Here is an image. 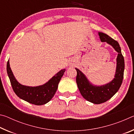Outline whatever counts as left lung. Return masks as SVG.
Listing matches in <instances>:
<instances>
[{
    "instance_id": "left-lung-1",
    "label": "left lung",
    "mask_w": 134,
    "mask_h": 134,
    "mask_svg": "<svg viewBox=\"0 0 134 134\" xmlns=\"http://www.w3.org/2000/svg\"><path fill=\"white\" fill-rule=\"evenodd\" d=\"M98 34L101 41L106 42L110 45L118 54L116 58L115 78L105 85L100 86L93 85L80 70L75 68L77 71L76 83L81 96L87 101L94 104L105 102L118 91L123 80L125 69L124 58L119 43L106 34L100 32H99Z\"/></svg>"
}]
</instances>
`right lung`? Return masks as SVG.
I'll use <instances>...</instances> for the list:
<instances>
[{
    "mask_svg": "<svg viewBox=\"0 0 134 134\" xmlns=\"http://www.w3.org/2000/svg\"><path fill=\"white\" fill-rule=\"evenodd\" d=\"M65 71V69L60 70L44 85L32 87L22 85L18 82L10 67L9 60L7 63V73L15 94L21 99L35 105H45L51 100Z\"/></svg>",
    "mask_w": 134,
    "mask_h": 134,
    "instance_id": "right-lung-1",
    "label": "right lung"
}]
</instances>
